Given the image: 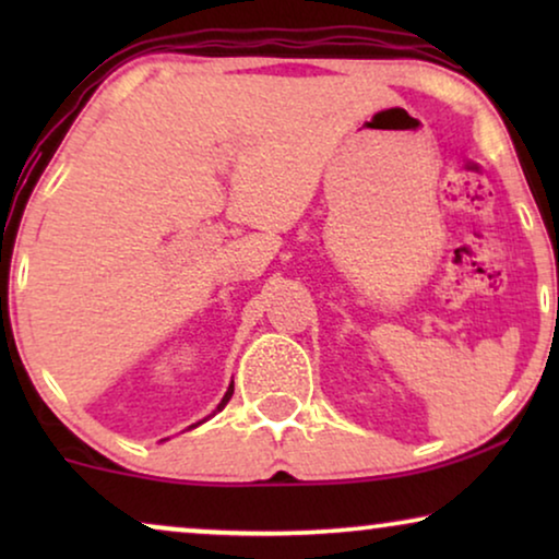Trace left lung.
Returning a JSON list of instances; mask_svg holds the SVG:
<instances>
[{
    "instance_id": "8db88e82",
    "label": "left lung",
    "mask_w": 559,
    "mask_h": 559,
    "mask_svg": "<svg viewBox=\"0 0 559 559\" xmlns=\"http://www.w3.org/2000/svg\"><path fill=\"white\" fill-rule=\"evenodd\" d=\"M557 316H559V300H557Z\"/></svg>"
}]
</instances>
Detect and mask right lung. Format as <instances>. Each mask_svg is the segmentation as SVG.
<instances>
[{"mask_svg": "<svg viewBox=\"0 0 559 559\" xmlns=\"http://www.w3.org/2000/svg\"><path fill=\"white\" fill-rule=\"evenodd\" d=\"M231 394H234V381H231V384H228V392L224 394V400H221V404H218V407H216V412H221V409H224V407H226V404H228V400H231ZM216 412H213V415H216ZM213 415H209V417H213ZM209 417H205V419H209ZM205 419H201V423H195V425H190V427H188V430H193V427H198V425H203V423H205Z\"/></svg>", "mask_w": 559, "mask_h": 559, "instance_id": "right-lung-1", "label": "right lung"}]
</instances>
